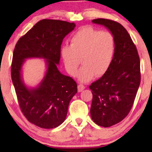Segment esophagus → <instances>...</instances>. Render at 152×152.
Listing matches in <instances>:
<instances>
[{
    "mask_svg": "<svg viewBox=\"0 0 152 152\" xmlns=\"http://www.w3.org/2000/svg\"><path fill=\"white\" fill-rule=\"evenodd\" d=\"M85 86L82 85V84H79V85H78V91L79 92H82V90H85Z\"/></svg>",
    "mask_w": 152,
    "mask_h": 152,
    "instance_id": "obj_1",
    "label": "esophagus"
}]
</instances>
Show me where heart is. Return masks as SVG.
Returning a JSON list of instances; mask_svg holds the SVG:
<instances>
[{"mask_svg": "<svg viewBox=\"0 0 152 152\" xmlns=\"http://www.w3.org/2000/svg\"><path fill=\"white\" fill-rule=\"evenodd\" d=\"M115 42L113 34L92 26H84L70 39V45H63L60 53L67 72L76 76L81 63L83 65L77 73L79 80L87 82L95 76H102L113 62Z\"/></svg>", "mask_w": 152, "mask_h": 152, "instance_id": "obj_1", "label": "heart"}]
</instances>
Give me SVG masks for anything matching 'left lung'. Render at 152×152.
Returning a JSON list of instances; mask_svg holds the SVG:
<instances>
[{
  "label": "left lung",
  "instance_id": "left-lung-1",
  "mask_svg": "<svg viewBox=\"0 0 152 152\" xmlns=\"http://www.w3.org/2000/svg\"><path fill=\"white\" fill-rule=\"evenodd\" d=\"M92 21L108 28L115 42L110 67L89 87L93 93L92 119L99 126L110 127L124 120L132 107L140 83V58L131 37L121 24L104 18Z\"/></svg>",
  "mask_w": 152,
  "mask_h": 152
}]
</instances>
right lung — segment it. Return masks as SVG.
Here are the masks:
<instances>
[{
    "label": "right lung",
    "instance_id": "1",
    "mask_svg": "<svg viewBox=\"0 0 152 152\" xmlns=\"http://www.w3.org/2000/svg\"><path fill=\"white\" fill-rule=\"evenodd\" d=\"M76 26L74 23L44 19L21 37L13 52L11 75L23 114L31 124L43 129L56 128L65 120L76 82L59 71L61 45ZM28 58H43L47 70L40 85L29 89L22 79L21 70Z\"/></svg>",
    "mask_w": 152,
    "mask_h": 152
}]
</instances>
